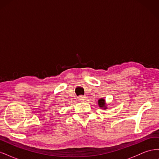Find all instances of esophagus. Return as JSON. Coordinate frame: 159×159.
Listing matches in <instances>:
<instances>
[{
    "label": "esophagus",
    "mask_w": 159,
    "mask_h": 159,
    "mask_svg": "<svg viewBox=\"0 0 159 159\" xmlns=\"http://www.w3.org/2000/svg\"><path fill=\"white\" fill-rule=\"evenodd\" d=\"M79 99L81 102H85V101L88 100V98L84 95H80L79 97Z\"/></svg>",
    "instance_id": "1"
}]
</instances>
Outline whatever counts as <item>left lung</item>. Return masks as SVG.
Returning a JSON list of instances; mask_svg holds the SVG:
<instances>
[{"label":"left lung","instance_id":"1","mask_svg":"<svg viewBox=\"0 0 159 159\" xmlns=\"http://www.w3.org/2000/svg\"><path fill=\"white\" fill-rule=\"evenodd\" d=\"M98 105L101 108H102L103 109H107V105H106V104H105V100L103 98L98 100Z\"/></svg>","mask_w":159,"mask_h":159}]
</instances>
